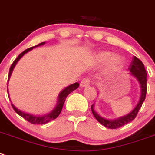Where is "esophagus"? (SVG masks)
<instances>
[{"label": "esophagus", "instance_id": "obj_1", "mask_svg": "<svg viewBox=\"0 0 155 155\" xmlns=\"http://www.w3.org/2000/svg\"><path fill=\"white\" fill-rule=\"evenodd\" d=\"M90 78H84V79H82V81H81V84H80V85H81V87H87V86H89L90 84Z\"/></svg>", "mask_w": 155, "mask_h": 155}]
</instances>
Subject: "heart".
Wrapping results in <instances>:
<instances>
[{"label": "heart", "instance_id": "1", "mask_svg": "<svg viewBox=\"0 0 155 155\" xmlns=\"http://www.w3.org/2000/svg\"><path fill=\"white\" fill-rule=\"evenodd\" d=\"M112 53L108 51H102L100 53H97L96 56V59L97 62L100 63L107 62L109 60V64L111 67L118 66L123 63V58L120 56H114L112 58Z\"/></svg>", "mask_w": 155, "mask_h": 155}]
</instances>
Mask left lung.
Instances as JSON below:
<instances>
[{"instance_id":"left-lung-1","label":"left lung","mask_w":155,"mask_h":155,"mask_svg":"<svg viewBox=\"0 0 155 155\" xmlns=\"http://www.w3.org/2000/svg\"><path fill=\"white\" fill-rule=\"evenodd\" d=\"M128 69L130 71V75L133 76V77L137 79L141 87L140 99H139V102L136 105V106L135 107L134 109L128 114L124 116V117H120L119 118L115 119V120H107V119L99 116L97 114V112L95 111L94 108H93L94 104L91 106L92 112H93V114L96 117V120L101 124L105 126V127L109 128V129H117V128L121 127L124 125L130 123L132 120H134L135 117L137 115L138 112H139V109L142 107L144 100L145 99L147 93V74L143 63L137 57L133 56V60H132L131 64L130 65Z\"/></svg>"}]
</instances>
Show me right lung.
Segmentation results:
<instances>
[{
	"instance_id": "right-lung-1",
	"label": "right lung",
	"mask_w": 155,
	"mask_h": 155,
	"mask_svg": "<svg viewBox=\"0 0 155 155\" xmlns=\"http://www.w3.org/2000/svg\"><path fill=\"white\" fill-rule=\"evenodd\" d=\"M44 44H45V42H42V43H41V44H38V45L35 46V47H30V48L27 49V50H25V51L22 52V53H20V54L19 55V56H18V57L15 59L14 62H13V64H12L11 66H10V71H9L8 80H7V93H8V94H9V92H8L9 79H10V75H11L12 72H13V68H14L15 65H16V63H17L18 61H19V59H20L21 58H22L26 53H28V51L31 50L34 47H38V46H41ZM78 87H79V84H78V83H74V84H71V85L68 86V87H67L66 88L64 89V90H62V91L59 94V96H58L57 104H56V107H55L54 109H53L51 112L49 113V114H46V115H44V116H41V117H40V116L32 115V114L23 112V111H20V110H19L18 108H16V107H15V105H13V104H12V102H11V105H12V107H13V109H14V111H16V112L19 115H20L21 117H23V118L25 119L26 120H28V122L31 123L32 124H47V123H48V122L51 121V120H54V119H56V117L59 115V114H60L61 111H62V107H63V105H64V102H65V99H66V97L68 96V95L70 94V93H71L72 91H74V90H76V89L78 88ZM8 96H9V99H10V96H9V95H8Z\"/></svg>"
}]
</instances>
